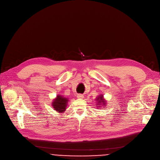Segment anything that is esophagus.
Masks as SVG:
<instances>
[{"mask_svg": "<svg viewBox=\"0 0 160 160\" xmlns=\"http://www.w3.org/2000/svg\"><path fill=\"white\" fill-rule=\"evenodd\" d=\"M78 98L79 99H82V98H84V96H83L82 94H78Z\"/></svg>", "mask_w": 160, "mask_h": 160, "instance_id": "34e87169", "label": "esophagus"}]
</instances>
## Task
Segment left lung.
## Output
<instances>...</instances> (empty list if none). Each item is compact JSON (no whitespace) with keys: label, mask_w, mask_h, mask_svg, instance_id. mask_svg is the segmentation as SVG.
Masks as SVG:
<instances>
[{"label":"left lung","mask_w":160,"mask_h":160,"mask_svg":"<svg viewBox=\"0 0 160 160\" xmlns=\"http://www.w3.org/2000/svg\"><path fill=\"white\" fill-rule=\"evenodd\" d=\"M96 100L97 101L96 105H98V108H100L103 106H107V101L105 100L104 97H103L102 94H100L99 96H98L96 98Z\"/></svg>","instance_id":"obj_1"}]
</instances>
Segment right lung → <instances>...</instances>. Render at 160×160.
I'll return each instance as SVG.
<instances>
[{
    "label": "right lung",
    "instance_id": "add662e5",
    "mask_svg": "<svg viewBox=\"0 0 160 160\" xmlns=\"http://www.w3.org/2000/svg\"><path fill=\"white\" fill-rule=\"evenodd\" d=\"M68 99L65 98L61 95H58L55 99H53V102L52 103V106L53 107V109L55 110L58 112H64L66 110L68 105Z\"/></svg>",
    "mask_w": 160,
    "mask_h": 160
}]
</instances>
